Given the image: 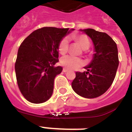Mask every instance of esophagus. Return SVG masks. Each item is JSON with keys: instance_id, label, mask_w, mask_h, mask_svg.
<instances>
[{"instance_id": "obj_1", "label": "esophagus", "mask_w": 132, "mask_h": 132, "mask_svg": "<svg viewBox=\"0 0 132 132\" xmlns=\"http://www.w3.org/2000/svg\"><path fill=\"white\" fill-rule=\"evenodd\" d=\"M69 71V70L66 69H63V72H64V73H66V72H68Z\"/></svg>"}]
</instances>
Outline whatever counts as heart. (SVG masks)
<instances>
[{"label":"heart","instance_id":"b5f03b06","mask_svg":"<svg viewBox=\"0 0 132 132\" xmlns=\"http://www.w3.org/2000/svg\"><path fill=\"white\" fill-rule=\"evenodd\" d=\"M76 40L78 42L81 47L84 50H87L90 46V43L88 38L84 35H80L76 37ZM69 47V39L68 38H63L59 44V51L61 54L66 53ZM60 63L61 66L68 69H77L84 65V61L80 58L66 55L62 56L60 59Z\"/></svg>","mask_w":132,"mask_h":132}]
</instances>
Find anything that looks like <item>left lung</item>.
<instances>
[{
    "mask_svg": "<svg viewBox=\"0 0 132 132\" xmlns=\"http://www.w3.org/2000/svg\"><path fill=\"white\" fill-rule=\"evenodd\" d=\"M92 39L94 44L93 59L84 67L87 71L76 72L72 88L84 98L101 96L111 87L119 65L117 45L106 33L92 29L81 30Z\"/></svg>",
    "mask_w": 132,
    "mask_h": 132,
    "instance_id": "8db88e82",
    "label": "left lung"
}]
</instances>
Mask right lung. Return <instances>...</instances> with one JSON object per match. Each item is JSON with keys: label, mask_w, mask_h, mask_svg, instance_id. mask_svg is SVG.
Here are the masks:
<instances>
[{"label": "right lung", "mask_w": 132, "mask_h": 132, "mask_svg": "<svg viewBox=\"0 0 132 132\" xmlns=\"http://www.w3.org/2000/svg\"><path fill=\"white\" fill-rule=\"evenodd\" d=\"M43 27L32 32L19 46L15 73L19 90L27 101L41 103L52 95L54 81L62 71L59 44L73 29Z\"/></svg>", "instance_id": "1"}]
</instances>
